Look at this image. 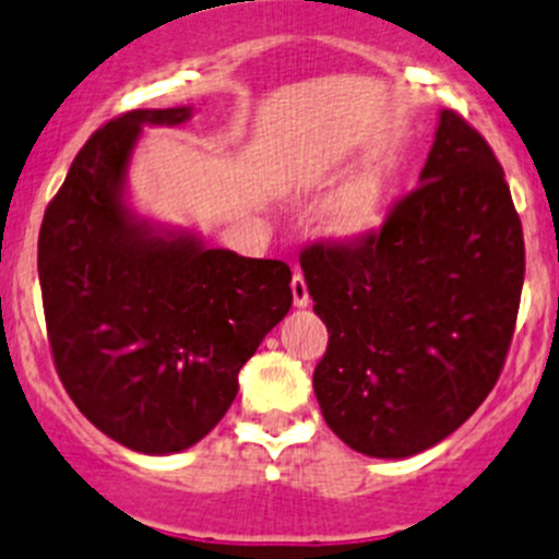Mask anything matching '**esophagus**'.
I'll return each mask as SVG.
<instances>
[{
	"label": "esophagus",
	"mask_w": 559,
	"mask_h": 559,
	"mask_svg": "<svg viewBox=\"0 0 559 559\" xmlns=\"http://www.w3.org/2000/svg\"><path fill=\"white\" fill-rule=\"evenodd\" d=\"M292 300H295L297 308H306L308 302H311V295H308V284L306 278H302V273H295V278H292Z\"/></svg>",
	"instance_id": "obj_1"
}]
</instances>
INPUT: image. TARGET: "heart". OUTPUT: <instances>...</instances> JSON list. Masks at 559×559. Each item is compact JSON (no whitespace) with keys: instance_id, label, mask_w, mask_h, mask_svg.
Returning <instances> with one entry per match:
<instances>
[{"instance_id":"obj_1","label":"heart","mask_w":559,"mask_h":559,"mask_svg":"<svg viewBox=\"0 0 559 559\" xmlns=\"http://www.w3.org/2000/svg\"><path fill=\"white\" fill-rule=\"evenodd\" d=\"M388 186L379 171H362L352 177L328 204L324 224L335 237H362L382 224Z\"/></svg>"}]
</instances>
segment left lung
<instances>
[{
	"label": "left lung",
	"mask_w": 559,
	"mask_h": 559,
	"mask_svg": "<svg viewBox=\"0 0 559 559\" xmlns=\"http://www.w3.org/2000/svg\"><path fill=\"white\" fill-rule=\"evenodd\" d=\"M328 352L313 371L322 415L352 451H429L484 404L516 328L522 221L500 160L442 111L420 180L382 229L302 248Z\"/></svg>",
	"instance_id": "8db88e82"
}]
</instances>
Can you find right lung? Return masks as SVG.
Wrapping results in <instances>:
<instances>
[{
	"label": "right lung",
	"mask_w": 559,
	"mask_h": 559,
	"mask_svg": "<svg viewBox=\"0 0 559 559\" xmlns=\"http://www.w3.org/2000/svg\"><path fill=\"white\" fill-rule=\"evenodd\" d=\"M191 114L139 108L97 128L37 240L48 344L64 390L92 426L147 456L186 451L215 429L240 368L292 306L289 264L207 248L124 202L144 124L175 128Z\"/></svg>",
	"instance_id": "1"
}]
</instances>
